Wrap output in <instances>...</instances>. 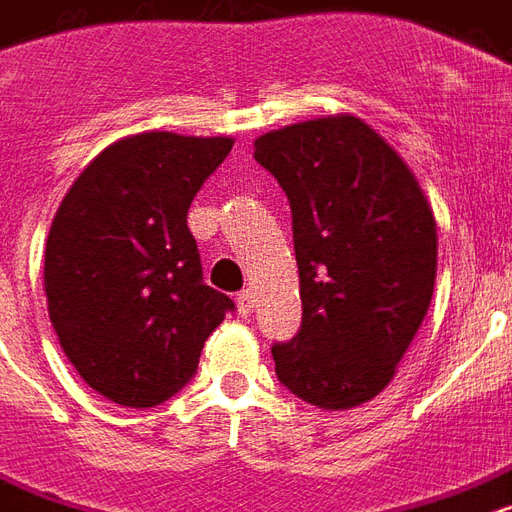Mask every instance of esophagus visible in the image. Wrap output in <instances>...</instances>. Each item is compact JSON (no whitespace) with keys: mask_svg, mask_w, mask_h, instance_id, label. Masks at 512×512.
<instances>
[{"mask_svg":"<svg viewBox=\"0 0 512 512\" xmlns=\"http://www.w3.org/2000/svg\"><path fill=\"white\" fill-rule=\"evenodd\" d=\"M236 301H238V312L244 314V317H249L252 309H255V293H252V290H241Z\"/></svg>","mask_w":512,"mask_h":512,"instance_id":"1","label":"esophagus"}]
</instances>
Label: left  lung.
<instances>
[{"label": "left lung", "instance_id": "1", "mask_svg": "<svg viewBox=\"0 0 512 512\" xmlns=\"http://www.w3.org/2000/svg\"><path fill=\"white\" fill-rule=\"evenodd\" d=\"M293 211L301 331L271 355L287 391L352 410L393 380L429 312L437 219L410 165L350 113L255 140Z\"/></svg>", "mask_w": 512, "mask_h": 512}]
</instances>
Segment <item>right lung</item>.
<instances>
[{
  "mask_svg": "<svg viewBox=\"0 0 512 512\" xmlns=\"http://www.w3.org/2000/svg\"><path fill=\"white\" fill-rule=\"evenodd\" d=\"M233 138L140 132L67 189L45 241L43 287L64 355L121 407H154L195 374L233 301L203 285L187 211Z\"/></svg>",
  "mask_w": 512,
  "mask_h": 512,
  "instance_id": "add662e5",
  "label": "right lung"
}]
</instances>
